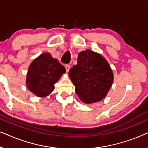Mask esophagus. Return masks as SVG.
Instances as JSON below:
<instances>
[{
	"instance_id": "esophagus-1",
	"label": "esophagus",
	"mask_w": 148,
	"mask_h": 148,
	"mask_svg": "<svg viewBox=\"0 0 148 148\" xmlns=\"http://www.w3.org/2000/svg\"><path fill=\"white\" fill-rule=\"evenodd\" d=\"M65 68H66V72H68L69 71V70H70V66L69 65V64H66V66H65Z\"/></svg>"
}]
</instances>
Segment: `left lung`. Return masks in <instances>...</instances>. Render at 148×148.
Segmentation results:
<instances>
[{
	"label": "left lung",
	"instance_id": "8db88e82",
	"mask_svg": "<svg viewBox=\"0 0 148 148\" xmlns=\"http://www.w3.org/2000/svg\"><path fill=\"white\" fill-rule=\"evenodd\" d=\"M75 92L83 103L90 104L106 97L113 82V73L107 60L90 49L81 51L78 63L69 70Z\"/></svg>",
	"mask_w": 148,
	"mask_h": 148
}]
</instances>
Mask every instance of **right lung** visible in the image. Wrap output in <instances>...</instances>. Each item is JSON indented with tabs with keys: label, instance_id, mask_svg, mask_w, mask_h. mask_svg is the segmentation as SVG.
I'll list each match as a JSON object with an SVG mask.
<instances>
[{
	"label": "right lung",
	"instance_id": "right-lung-1",
	"mask_svg": "<svg viewBox=\"0 0 148 148\" xmlns=\"http://www.w3.org/2000/svg\"><path fill=\"white\" fill-rule=\"evenodd\" d=\"M65 72L66 68L50 53H41L29 67L27 86L37 97H47L54 90V84Z\"/></svg>",
	"mask_w": 148,
	"mask_h": 148
}]
</instances>
